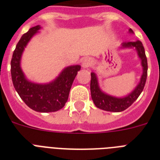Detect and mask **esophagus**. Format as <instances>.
<instances>
[{"instance_id":"obj_1","label":"esophagus","mask_w":160,"mask_h":160,"mask_svg":"<svg viewBox=\"0 0 160 160\" xmlns=\"http://www.w3.org/2000/svg\"><path fill=\"white\" fill-rule=\"evenodd\" d=\"M92 64V60L91 58H85L84 60H83V62H82V67L83 68H88L90 67Z\"/></svg>"}]
</instances>
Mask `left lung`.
<instances>
[{"mask_svg": "<svg viewBox=\"0 0 160 160\" xmlns=\"http://www.w3.org/2000/svg\"><path fill=\"white\" fill-rule=\"evenodd\" d=\"M129 32L133 33V31L130 28ZM120 48H136L138 56L141 60V65L143 67V74L141 76L139 84L136 86V88L134 89L130 94L124 96V97L119 98L110 96V95H108L102 92L101 89L99 87L96 75L94 72L91 73L90 89L92 99L95 105L98 108L108 111V112H122V111H124L125 109L130 107L131 105L137 100V98L143 92L145 83H146L147 76H148V60H147L145 50L142 42L139 41L124 42L122 44Z\"/></svg>", "mask_w": 160, "mask_h": 160, "instance_id": "8db88e82", "label": "left lung"}]
</instances>
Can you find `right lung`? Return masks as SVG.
<instances>
[{"label":"right lung","mask_w":160,"mask_h":160,"mask_svg":"<svg viewBox=\"0 0 160 160\" xmlns=\"http://www.w3.org/2000/svg\"><path fill=\"white\" fill-rule=\"evenodd\" d=\"M39 29L40 25L30 28L16 46L11 60L12 83L21 100L30 108L39 112H57L65 105L73 80L81 67L72 65L65 68L48 83H36L27 80L21 68V56L28 41Z\"/></svg>","instance_id":"1"}]
</instances>
